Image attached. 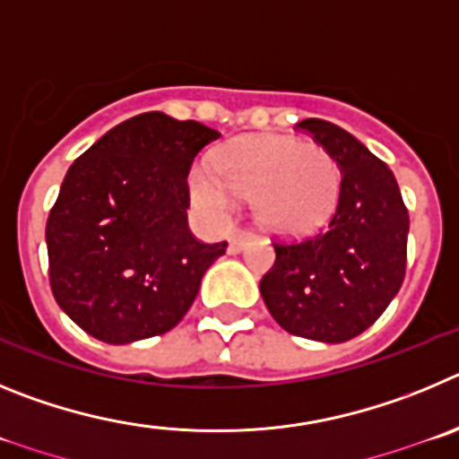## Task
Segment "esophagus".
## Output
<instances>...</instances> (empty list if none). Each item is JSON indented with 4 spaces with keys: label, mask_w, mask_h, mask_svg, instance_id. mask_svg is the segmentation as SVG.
<instances>
[{
    "label": "esophagus",
    "mask_w": 459,
    "mask_h": 459,
    "mask_svg": "<svg viewBox=\"0 0 459 459\" xmlns=\"http://www.w3.org/2000/svg\"><path fill=\"white\" fill-rule=\"evenodd\" d=\"M249 239H251V233H247V230H238V233L230 235V239H229V254H239V251H242L247 245H249Z\"/></svg>",
    "instance_id": "1"
}]
</instances>
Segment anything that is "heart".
<instances>
[{"mask_svg": "<svg viewBox=\"0 0 459 459\" xmlns=\"http://www.w3.org/2000/svg\"><path fill=\"white\" fill-rule=\"evenodd\" d=\"M212 171L194 169L189 194L210 217L233 196L251 199L258 224L276 235L311 233L332 217L341 169L327 148L288 137H239L212 155Z\"/></svg>", "mask_w": 459, "mask_h": 459, "instance_id": "1", "label": "heart"}]
</instances>
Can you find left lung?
I'll use <instances>...</instances> for the list:
<instances>
[{
	"label": "left lung",
	"instance_id": "8db88e82",
	"mask_svg": "<svg viewBox=\"0 0 459 459\" xmlns=\"http://www.w3.org/2000/svg\"><path fill=\"white\" fill-rule=\"evenodd\" d=\"M297 127L336 160L341 194L327 229L274 242L276 260L260 279V295L292 336L345 342L366 332L398 295L410 214L394 171L350 132L320 118Z\"/></svg>",
	"mask_w": 459,
	"mask_h": 459
}]
</instances>
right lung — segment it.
I'll return each mask as SVG.
<instances>
[{
    "mask_svg": "<svg viewBox=\"0 0 459 459\" xmlns=\"http://www.w3.org/2000/svg\"><path fill=\"white\" fill-rule=\"evenodd\" d=\"M221 134L148 111L73 162L45 226L49 288L77 327L111 345L160 336L185 317L229 242L187 226V176Z\"/></svg>",
    "mask_w": 459,
    "mask_h": 459,
    "instance_id": "right-lung-1",
    "label": "right lung"
}]
</instances>
